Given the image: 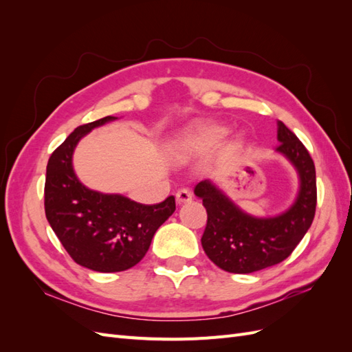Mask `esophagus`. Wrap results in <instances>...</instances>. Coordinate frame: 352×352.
I'll return each mask as SVG.
<instances>
[{
  "label": "esophagus",
  "instance_id": "esophagus-1",
  "mask_svg": "<svg viewBox=\"0 0 352 352\" xmlns=\"http://www.w3.org/2000/svg\"><path fill=\"white\" fill-rule=\"evenodd\" d=\"M190 199H192V194H190L188 189H179L176 192V202L179 206L185 204V202H189Z\"/></svg>",
  "mask_w": 352,
  "mask_h": 352
}]
</instances>
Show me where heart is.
Segmentation results:
<instances>
[{"label": "heart", "mask_w": 352, "mask_h": 352, "mask_svg": "<svg viewBox=\"0 0 352 352\" xmlns=\"http://www.w3.org/2000/svg\"><path fill=\"white\" fill-rule=\"evenodd\" d=\"M228 127L220 124H198L177 136L168 145V151L176 158H188L194 154L208 153L217 148L228 136ZM241 140L232 141V148H239Z\"/></svg>", "instance_id": "1"}]
</instances>
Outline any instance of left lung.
I'll return each mask as SVG.
<instances>
[{
	"label": "left lung",
	"instance_id": "8db88e82",
	"mask_svg": "<svg viewBox=\"0 0 352 352\" xmlns=\"http://www.w3.org/2000/svg\"><path fill=\"white\" fill-rule=\"evenodd\" d=\"M276 153L285 157L298 175V192L292 204L274 216H254L242 210L210 179L194 194L207 210V226L201 238L207 257L229 273L247 274L272 267L291 255L310 229L316 204V168L301 141L278 122Z\"/></svg>",
	"mask_w": 352,
	"mask_h": 352
}]
</instances>
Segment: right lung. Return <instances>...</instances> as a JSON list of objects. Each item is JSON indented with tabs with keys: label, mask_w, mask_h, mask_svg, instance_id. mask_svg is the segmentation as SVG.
<instances>
[{
	"label": "right lung",
	"mask_w": 352,
	"mask_h": 352,
	"mask_svg": "<svg viewBox=\"0 0 352 352\" xmlns=\"http://www.w3.org/2000/svg\"><path fill=\"white\" fill-rule=\"evenodd\" d=\"M114 116L79 126L51 154L45 179V216L70 257L100 273L123 272L140 263L157 229L176 210L175 197L145 206L122 194L85 186L73 168L79 141Z\"/></svg>",
	"instance_id": "right-lung-1"
}]
</instances>
